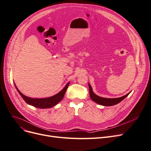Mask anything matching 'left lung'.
Returning <instances> with one entry per match:
<instances>
[{
  "label": "left lung",
  "instance_id": "obj_1",
  "mask_svg": "<svg viewBox=\"0 0 151 151\" xmlns=\"http://www.w3.org/2000/svg\"><path fill=\"white\" fill-rule=\"evenodd\" d=\"M88 86L89 88V96L91 97V99L93 100L96 103L104 106H112L119 104L122 101H123L124 98H126L130 93L129 92V93L124 95V96L118 97V98H105V97H100L94 94L89 83H88Z\"/></svg>",
  "mask_w": 151,
  "mask_h": 151
}]
</instances>
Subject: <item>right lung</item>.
<instances>
[{"label":"right lung","instance_id":"right-lung-1","mask_svg":"<svg viewBox=\"0 0 151 151\" xmlns=\"http://www.w3.org/2000/svg\"><path fill=\"white\" fill-rule=\"evenodd\" d=\"M69 84L70 82H68L66 85H65V86L63 88V89H62L59 92V93L53 96L45 98H39H39H31L26 96L18 90V89L16 86L15 84V86L19 95L22 97L23 100L28 104L39 109H49L56 106L57 104L59 103L63 99L64 95L65 94V92H66Z\"/></svg>","mask_w":151,"mask_h":151}]
</instances>
